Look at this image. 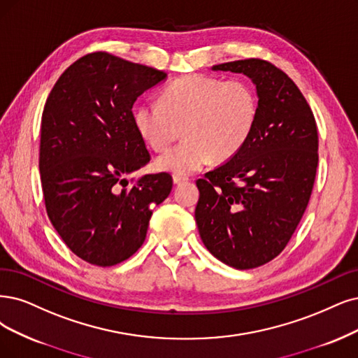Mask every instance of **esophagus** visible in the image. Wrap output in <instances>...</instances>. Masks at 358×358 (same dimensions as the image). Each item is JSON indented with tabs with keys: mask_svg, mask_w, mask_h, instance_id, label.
Instances as JSON below:
<instances>
[{
	"mask_svg": "<svg viewBox=\"0 0 358 358\" xmlns=\"http://www.w3.org/2000/svg\"><path fill=\"white\" fill-rule=\"evenodd\" d=\"M172 181H174V184H182V182H187L189 181V177L174 174V176H172Z\"/></svg>",
	"mask_w": 358,
	"mask_h": 358,
	"instance_id": "obj_1",
	"label": "esophagus"
}]
</instances>
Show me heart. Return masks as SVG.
<instances>
[{"label": "heart", "mask_w": 358, "mask_h": 358, "mask_svg": "<svg viewBox=\"0 0 358 358\" xmlns=\"http://www.w3.org/2000/svg\"><path fill=\"white\" fill-rule=\"evenodd\" d=\"M258 119V96L245 79L186 75L168 84L159 101L148 100L134 112L141 138L164 152L180 136L177 148L157 157L159 169L187 174L206 164L230 161L249 141Z\"/></svg>", "instance_id": "1"}]
</instances>
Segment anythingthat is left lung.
I'll list each match as a JSON object with an SVG mask.
<instances>
[{
    "instance_id": "obj_1",
    "label": "left lung",
    "mask_w": 358,
    "mask_h": 358,
    "mask_svg": "<svg viewBox=\"0 0 358 358\" xmlns=\"http://www.w3.org/2000/svg\"><path fill=\"white\" fill-rule=\"evenodd\" d=\"M213 71L252 79L258 119L245 148L196 181L194 218L210 254L249 270L274 259L295 233L314 186L319 136L306 97L270 62L236 60Z\"/></svg>"
}]
</instances>
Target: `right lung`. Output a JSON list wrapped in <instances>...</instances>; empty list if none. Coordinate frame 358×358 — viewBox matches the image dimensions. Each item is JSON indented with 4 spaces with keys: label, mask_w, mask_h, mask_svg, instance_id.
<instances>
[{
    "label": "right lung",
    "mask_w": 358,
    "mask_h": 358,
    "mask_svg": "<svg viewBox=\"0 0 358 358\" xmlns=\"http://www.w3.org/2000/svg\"><path fill=\"white\" fill-rule=\"evenodd\" d=\"M166 78L164 71L104 51L90 52L52 87L41 119L39 172L48 218L81 259L112 267L143 245L172 189L168 172L129 176L150 161L132 104Z\"/></svg>",
    "instance_id": "1"
}]
</instances>
